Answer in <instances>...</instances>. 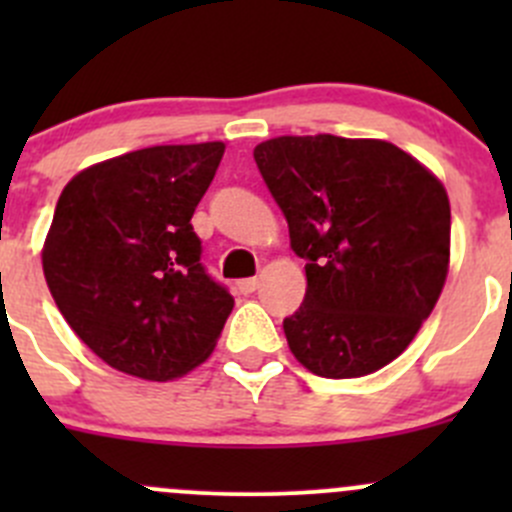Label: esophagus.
<instances>
[{
  "label": "esophagus",
  "instance_id": "1",
  "mask_svg": "<svg viewBox=\"0 0 512 512\" xmlns=\"http://www.w3.org/2000/svg\"><path fill=\"white\" fill-rule=\"evenodd\" d=\"M257 285H260V282H257V277H247V280L237 282V289H240V294H252L257 289Z\"/></svg>",
  "mask_w": 512,
  "mask_h": 512
}]
</instances>
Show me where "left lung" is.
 <instances>
[{"label": "left lung", "mask_w": 512, "mask_h": 512, "mask_svg": "<svg viewBox=\"0 0 512 512\" xmlns=\"http://www.w3.org/2000/svg\"><path fill=\"white\" fill-rule=\"evenodd\" d=\"M255 163L307 260V294L282 322L299 364L324 379L371 374L436 307L451 255L446 188L374 138L280 136Z\"/></svg>", "instance_id": "obj_1"}]
</instances>
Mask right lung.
<instances>
[{
	"label": "right lung",
	"instance_id": "1",
	"mask_svg": "<svg viewBox=\"0 0 512 512\" xmlns=\"http://www.w3.org/2000/svg\"><path fill=\"white\" fill-rule=\"evenodd\" d=\"M225 146H153L81 170L46 235L44 277L76 337L108 366L168 381L203 364L232 312L190 218Z\"/></svg>",
	"mask_w": 512,
	"mask_h": 512
}]
</instances>
